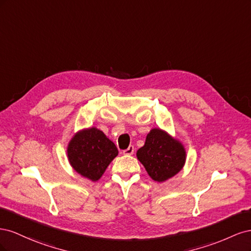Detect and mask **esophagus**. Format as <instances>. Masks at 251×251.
I'll return each instance as SVG.
<instances>
[{
	"mask_svg": "<svg viewBox=\"0 0 251 251\" xmlns=\"http://www.w3.org/2000/svg\"><path fill=\"white\" fill-rule=\"evenodd\" d=\"M123 153H124V155H133L134 154V147L130 146L126 150H125Z\"/></svg>",
	"mask_w": 251,
	"mask_h": 251,
	"instance_id": "esophagus-1",
	"label": "esophagus"
}]
</instances>
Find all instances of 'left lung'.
Returning a JSON list of instances; mask_svg holds the SVG:
<instances>
[{"instance_id": "8db88e82", "label": "left lung", "mask_w": 251, "mask_h": 251, "mask_svg": "<svg viewBox=\"0 0 251 251\" xmlns=\"http://www.w3.org/2000/svg\"><path fill=\"white\" fill-rule=\"evenodd\" d=\"M137 158L151 179L163 182L183 168L185 151L179 141L159 128H153L144 146L137 151Z\"/></svg>"}]
</instances>
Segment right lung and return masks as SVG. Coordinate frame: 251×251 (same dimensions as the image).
Wrapping results in <instances>:
<instances>
[{
  "mask_svg": "<svg viewBox=\"0 0 251 251\" xmlns=\"http://www.w3.org/2000/svg\"><path fill=\"white\" fill-rule=\"evenodd\" d=\"M117 155L115 144L96 127L77 133L68 146V158L73 169L92 181L102 176Z\"/></svg>",
  "mask_w": 251,
  "mask_h": 251,
  "instance_id": "obj_1",
  "label": "right lung"
}]
</instances>
